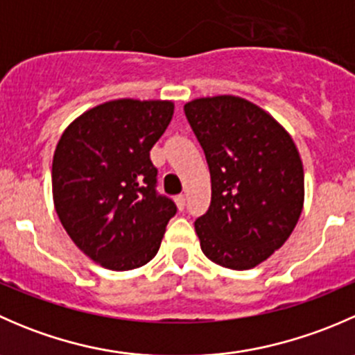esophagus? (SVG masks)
<instances>
[{
    "instance_id": "esophagus-1",
    "label": "esophagus",
    "mask_w": 355,
    "mask_h": 355,
    "mask_svg": "<svg viewBox=\"0 0 355 355\" xmlns=\"http://www.w3.org/2000/svg\"><path fill=\"white\" fill-rule=\"evenodd\" d=\"M175 204H177V207L178 209H184L185 207V196L184 194H180V196H177V198H175Z\"/></svg>"
}]
</instances>
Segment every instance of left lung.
I'll return each instance as SVG.
<instances>
[{"instance_id":"obj_1","label":"left lung","mask_w":355,"mask_h":355,"mask_svg":"<svg viewBox=\"0 0 355 355\" xmlns=\"http://www.w3.org/2000/svg\"><path fill=\"white\" fill-rule=\"evenodd\" d=\"M211 175V204L194 223L213 263L250 270L287 242L304 206V168L290 134L239 96L184 106Z\"/></svg>"}]
</instances>
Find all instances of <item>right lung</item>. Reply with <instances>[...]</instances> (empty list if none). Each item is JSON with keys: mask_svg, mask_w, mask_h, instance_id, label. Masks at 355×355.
Returning <instances> with one entry per match:
<instances>
[{"mask_svg": "<svg viewBox=\"0 0 355 355\" xmlns=\"http://www.w3.org/2000/svg\"><path fill=\"white\" fill-rule=\"evenodd\" d=\"M171 101L114 99L65 128L53 156V200L73 244L113 271L148 264L177 206L156 194L149 151L173 116Z\"/></svg>", "mask_w": 355, "mask_h": 355, "instance_id": "1", "label": "right lung"}]
</instances>
